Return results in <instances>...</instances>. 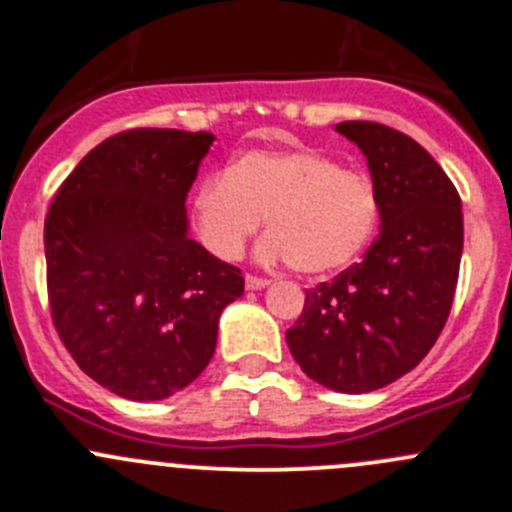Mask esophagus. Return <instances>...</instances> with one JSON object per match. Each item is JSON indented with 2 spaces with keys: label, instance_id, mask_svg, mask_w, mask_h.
Instances as JSON below:
<instances>
[{
  "label": "esophagus",
  "instance_id": "obj_1",
  "mask_svg": "<svg viewBox=\"0 0 512 512\" xmlns=\"http://www.w3.org/2000/svg\"><path fill=\"white\" fill-rule=\"evenodd\" d=\"M264 286H269V279H264V276L246 274V289L256 291V289H264Z\"/></svg>",
  "mask_w": 512,
  "mask_h": 512
}]
</instances>
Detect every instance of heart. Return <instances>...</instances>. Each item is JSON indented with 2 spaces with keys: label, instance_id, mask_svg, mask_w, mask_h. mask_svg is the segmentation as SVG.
<instances>
[{
  "label": "heart",
  "instance_id": "obj_1",
  "mask_svg": "<svg viewBox=\"0 0 512 512\" xmlns=\"http://www.w3.org/2000/svg\"><path fill=\"white\" fill-rule=\"evenodd\" d=\"M193 226L218 259H238L266 216V261H289L309 276L357 261L379 226L374 180L311 148L248 150L226 173L201 180L191 198Z\"/></svg>",
  "mask_w": 512,
  "mask_h": 512
}]
</instances>
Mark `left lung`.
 <instances>
[{
    "mask_svg": "<svg viewBox=\"0 0 512 512\" xmlns=\"http://www.w3.org/2000/svg\"><path fill=\"white\" fill-rule=\"evenodd\" d=\"M337 130L367 155L382 231L362 264L306 289L286 344L306 377L362 394L415 369L435 347L460 276L462 201L410 135L369 120Z\"/></svg>",
    "mask_w": 512,
    "mask_h": 512,
    "instance_id": "1",
    "label": "left lung"
}]
</instances>
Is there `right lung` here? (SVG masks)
I'll return each instance as SVG.
<instances>
[{
  "label": "right lung",
  "instance_id": "obj_1",
  "mask_svg": "<svg viewBox=\"0 0 512 512\" xmlns=\"http://www.w3.org/2000/svg\"><path fill=\"white\" fill-rule=\"evenodd\" d=\"M211 133L133 128L62 180L45 218L52 324L77 367L125 399L170 397L216 352L238 266L188 238L186 196Z\"/></svg>",
  "mask_w": 512,
  "mask_h": 512
}]
</instances>
